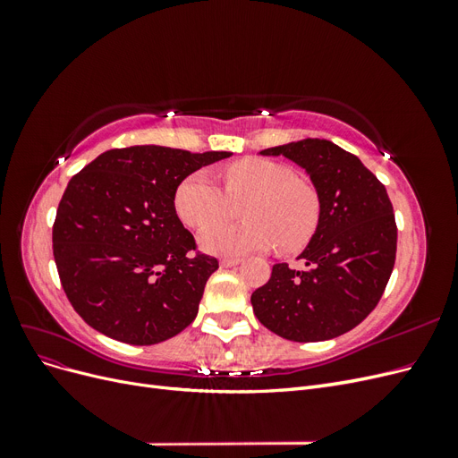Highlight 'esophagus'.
Listing matches in <instances>:
<instances>
[{"mask_svg": "<svg viewBox=\"0 0 458 458\" xmlns=\"http://www.w3.org/2000/svg\"><path fill=\"white\" fill-rule=\"evenodd\" d=\"M219 263H221V267H234V266H239L241 259L239 258H224Z\"/></svg>", "mask_w": 458, "mask_h": 458, "instance_id": "esophagus-1", "label": "esophagus"}]
</instances>
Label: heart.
Returning a JSON list of instances; mask_svg holds the SVG:
<instances>
[{
  "label": "heart",
  "mask_w": 458,
  "mask_h": 458,
  "mask_svg": "<svg viewBox=\"0 0 458 458\" xmlns=\"http://www.w3.org/2000/svg\"><path fill=\"white\" fill-rule=\"evenodd\" d=\"M225 189L214 174L200 168L187 175L175 191V212L185 225L200 229L228 213L231 196L249 200L241 225H216L200 233L202 250L221 256L306 248L321 224V197L298 177L293 165L267 158H248L225 170Z\"/></svg>",
  "instance_id": "1"
}]
</instances>
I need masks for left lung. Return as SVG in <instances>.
Segmentation results:
<instances>
[{
  "label": "left lung",
  "mask_w": 458,
  "mask_h": 458,
  "mask_svg": "<svg viewBox=\"0 0 458 458\" xmlns=\"http://www.w3.org/2000/svg\"><path fill=\"white\" fill-rule=\"evenodd\" d=\"M306 170L321 197V224L298 258L303 271L275 263L252 294L259 323L293 342L336 338L377 308L395 263L397 227L386 187L352 152L327 140L261 150Z\"/></svg>",
  "instance_id": "8db88e82"
}]
</instances>
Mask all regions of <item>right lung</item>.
Returning a JSON list of instances; mask_svg holds the SVG:
<instances>
[{
  "label": "right lung",
  "instance_id": "add662e5",
  "mask_svg": "<svg viewBox=\"0 0 458 458\" xmlns=\"http://www.w3.org/2000/svg\"><path fill=\"white\" fill-rule=\"evenodd\" d=\"M233 152L143 145L106 150L64 191L53 256L66 298L101 335L131 345L174 338L199 313L217 259L197 254L175 191Z\"/></svg>",
  "mask_w": 458,
  "mask_h": 458
}]
</instances>
